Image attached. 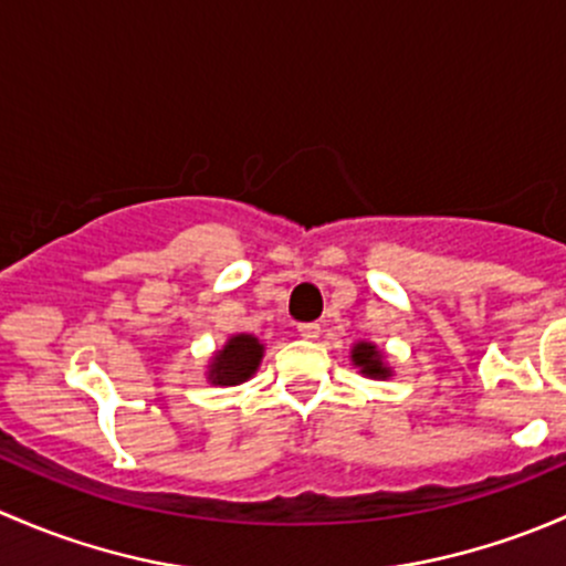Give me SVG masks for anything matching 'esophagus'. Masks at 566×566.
I'll list each match as a JSON object with an SVG mask.
<instances>
[{
	"mask_svg": "<svg viewBox=\"0 0 566 566\" xmlns=\"http://www.w3.org/2000/svg\"><path fill=\"white\" fill-rule=\"evenodd\" d=\"M296 332H300L302 337H307V340H316L318 335H322V326H318L316 322H305L296 326Z\"/></svg>",
	"mask_w": 566,
	"mask_h": 566,
	"instance_id": "esophagus-1",
	"label": "esophagus"
}]
</instances>
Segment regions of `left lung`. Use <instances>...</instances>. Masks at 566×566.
Wrapping results in <instances>:
<instances>
[{"instance_id":"8db88e82","label":"left lung","mask_w":566,"mask_h":566,"mask_svg":"<svg viewBox=\"0 0 566 566\" xmlns=\"http://www.w3.org/2000/svg\"><path fill=\"white\" fill-rule=\"evenodd\" d=\"M352 357H354V365H359L363 373H368V376H389V370L384 368L381 363V354H378L376 346H370V343H359V346H354Z\"/></svg>"}]
</instances>
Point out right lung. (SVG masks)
<instances>
[{"label": "right lung", "mask_w": 566, "mask_h": 566, "mask_svg": "<svg viewBox=\"0 0 566 566\" xmlns=\"http://www.w3.org/2000/svg\"><path fill=\"white\" fill-rule=\"evenodd\" d=\"M261 363V343L253 335L231 337L229 346L214 357L209 378L212 384H240L250 378Z\"/></svg>", "instance_id": "obj_1"}]
</instances>
